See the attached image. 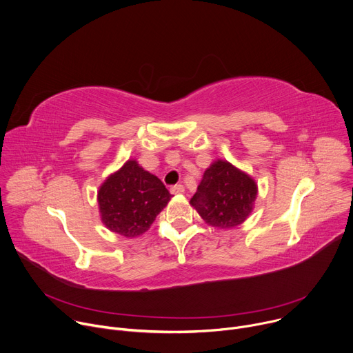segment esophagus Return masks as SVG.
I'll use <instances>...</instances> for the list:
<instances>
[{"label":"esophagus","instance_id":"obj_1","mask_svg":"<svg viewBox=\"0 0 353 353\" xmlns=\"http://www.w3.org/2000/svg\"><path fill=\"white\" fill-rule=\"evenodd\" d=\"M172 194H183L184 192V185L183 184H176L170 188Z\"/></svg>","mask_w":353,"mask_h":353}]
</instances>
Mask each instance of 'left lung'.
<instances>
[{
  "label": "left lung",
  "instance_id": "left-lung-1",
  "mask_svg": "<svg viewBox=\"0 0 353 353\" xmlns=\"http://www.w3.org/2000/svg\"><path fill=\"white\" fill-rule=\"evenodd\" d=\"M257 196L256 181L225 161L205 170L190 204L207 223L230 229L245 221Z\"/></svg>",
  "mask_w": 353,
  "mask_h": 353
}]
</instances>
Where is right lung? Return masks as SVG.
Here are the masks:
<instances>
[{"instance_id": "obj_1", "label": "right lung", "mask_w": 353, "mask_h": 353, "mask_svg": "<svg viewBox=\"0 0 353 353\" xmlns=\"http://www.w3.org/2000/svg\"><path fill=\"white\" fill-rule=\"evenodd\" d=\"M170 198L165 184L135 161H128L112 174L97 194L103 223L124 237L146 232Z\"/></svg>"}]
</instances>
